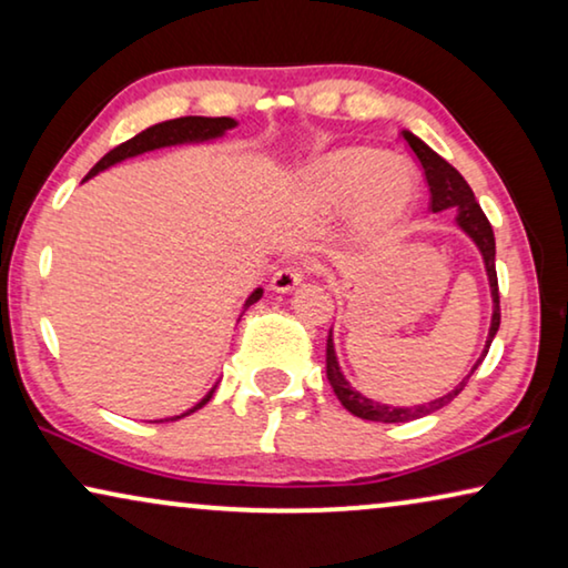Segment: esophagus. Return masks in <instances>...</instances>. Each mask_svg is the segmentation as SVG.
Returning <instances> with one entry per match:
<instances>
[{"label":"esophagus","instance_id":"obj_1","mask_svg":"<svg viewBox=\"0 0 568 568\" xmlns=\"http://www.w3.org/2000/svg\"><path fill=\"white\" fill-rule=\"evenodd\" d=\"M307 274H310V268L302 266V263H292V266L278 268L274 278H271V290H274V292H292L294 286H297Z\"/></svg>","mask_w":568,"mask_h":568}]
</instances>
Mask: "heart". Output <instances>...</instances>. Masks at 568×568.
Returning a JSON list of instances; mask_svg holds the SVG:
<instances>
[{
	"mask_svg": "<svg viewBox=\"0 0 568 568\" xmlns=\"http://www.w3.org/2000/svg\"><path fill=\"white\" fill-rule=\"evenodd\" d=\"M313 185L317 196L328 204H348L362 196V222L372 230L398 222L414 199L406 165L362 146L333 152L317 162Z\"/></svg>",
	"mask_w": 568,
	"mask_h": 568,
	"instance_id": "b5f03b06",
	"label": "heart"
}]
</instances>
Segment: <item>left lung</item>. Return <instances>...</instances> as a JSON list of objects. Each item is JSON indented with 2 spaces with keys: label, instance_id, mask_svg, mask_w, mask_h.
I'll return each mask as SVG.
<instances>
[{
  "label": "left lung",
  "instance_id": "left-lung-1",
  "mask_svg": "<svg viewBox=\"0 0 568 568\" xmlns=\"http://www.w3.org/2000/svg\"><path fill=\"white\" fill-rule=\"evenodd\" d=\"M403 139H406L410 150H414L416 160L422 162L424 168V178L426 183H429V193H432V204L429 209L432 212H442V209H457V224L468 232V235L476 240V245L480 247V253H484V261H486V271H488V282H491V297H494V317H491V331H488V341H486V348H484V356L488 354V346H491V341L496 336V331H499V323H501V310H499V278H496V263H494V255H496V243H494V230L491 224H488L484 209L473 196L470 185L465 183V178L457 173V170L449 165L447 160H442L437 152L429 150L422 139L410 134V131H403ZM484 356H480L478 364L484 362ZM476 367L470 369V375L463 379L460 385L455 387V390H449L447 395H442V398L426 403V406H416V408H395V406H385V403H377V400H369L364 398L362 393H356L352 385L346 383L344 375H341L338 369V362H336V352H333V341L328 336V344H325V375H328V383L333 387V393H336V398L341 400V406L346 410H352L354 416L359 418H367V422H379V424H403V422H414V418H422V416H429L434 410L445 408L449 400H455L457 395L463 393V387L468 385V379L473 377V372L478 369Z\"/></svg>",
  "mask_w": 568,
  "mask_h": 568
}]
</instances>
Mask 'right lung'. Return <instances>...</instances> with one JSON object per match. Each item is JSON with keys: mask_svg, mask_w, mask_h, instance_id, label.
<instances>
[{"mask_svg": "<svg viewBox=\"0 0 568 568\" xmlns=\"http://www.w3.org/2000/svg\"><path fill=\"white\" fill-rule=\"evenodd\" d=\"M232 126H235V121H232V119H224V115H222V119H204V115H183V119H173V121L154 123V126L144 129L142 134H136L134 139H129V142H123V144H119V146H113V150L108 152L105 158L100 160L98 165L90 170L88 178L98 175L100 170L111 168V165H115V162H121V160H126V158H134V154L150 152V150H160V146H170V144L204 142V139H214V136L224 134V131L232 129ZM88 178H84V181H88ZM261 294H263L261 290H255V292L251 294V297H247L245 307H251L253 302H258V300H261ZM214 390H216V387H212V390H209V395H206L204 400H199L196 406H193L191 410H185V414L175 416V418H183V416L193 414V410L204 408L206 403L212 400ZM175 418H170V422H175Z\"/></svg>", "mask_w": 568, "mask_h": 568, "instance_id": "1", "label": "right lung"}]
</instances>
